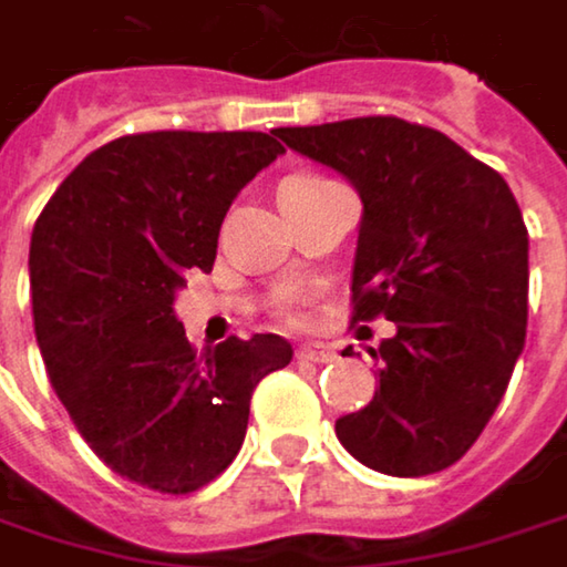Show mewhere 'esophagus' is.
<instances>
[{
	"instance_id": "obj_1",
	"label": "esophagus",
	"mask_w": 567,
	"mask_h": 567,
	"mask_svg": "<svg viewBox=\"0 0 567 567\" xmlns=\"http://www.w3.org/2000/svg\"><path fill=\"white\" fill-rule=\"evenodd\" d=\"M298 358H301V361H315V364H331L338 354H334L328 344H301V348H298Z\"/></svg>"
}]
</instances>
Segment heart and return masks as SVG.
Instances as JSON below:
<instances>
[{
  "label": "heart",
  "instance_id": "obj_1",
  "mask_svg": "<svg viewBox=\"0 0 567 567\" xmlns=\"http://www.w3.org/2000/svg\"><path fill=\"white\" fill-rule=\"evenodd\" d=\"M288 179H318V176H288Z\"/></svg>",
  "mask_w": 567,
  "mask_h": 567
}]
</instances>
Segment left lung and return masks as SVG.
Wrapping results in <instances>:
<instances>
[{
  "instance_id": "left-lung-1",
  "label": "left lung",
  "mask_w": 567,
  "mask_h": 567,
  "mask_svg": "<svg viewBox=\"0 0 567 567\" xmlns=\"http://www.w3.org/2000/svg\"><path fill=\"white\" fill-rule=\"evenodd\" d=\"M276 137L358 189L354 321L396 324L371 348L381 358L374 400L334 423L341 446L388 476L453 466L496 413L525 348L528 229L509 183L446 134L400 117L279 127Z\"/></svg>"
}]
</instances>
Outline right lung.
I'll return each mask as SVG.
<instances>
[{
    "instance_id": "1",
    "label": "right lung",
    "mask_w": 567,
    "mask_h": 567,
    "mask_svg": "<svg viewBox=\"0 0 567 567\" xmlns=\"http://www.w3.org/2000/svg\"><path fill=\"white\" fill-rule=\"evenodd\" d=\"M285 147L259 131H154L87 154L29 249L35 338L58 400L124 480L196 493L239 453L256 384L291 361L279 334L193 351L173 311L209 272L239 189Z\"/></svg>"
}]
</instances>
